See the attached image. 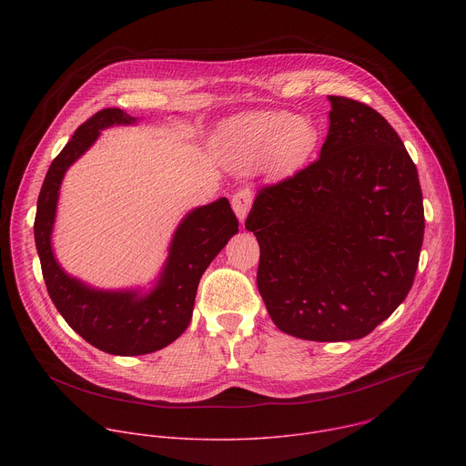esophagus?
Masks as SVG:
<instances>
[{"mask_svg":"<svg viewBox=\"0 0 466 466\" xmlns=\"http://www.w3.org/2000/svg\"><path fill=\"white\" fill-rule=\"evenodd\" d=\"M232 208L238 216V219L243 223L247 214H248V208L252 205V189L250 187H239L234 195H232Z\"/></svg>","mask_w":466,"mask_h":466,"instance_id":"1","label":"esophagus"}]
</instances>
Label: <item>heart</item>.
Listing matches in <instances>:
<instances>
[{
    "mask_svg": "<svg viewBox=\"0 0 466 466\" xmlns=\"http://www.w3.org/2000/svg\"><path fill=\"white\" fill-rule=\"evenodd\" d=\"M317 144V130L306 117L289 112H248L221 127L219 149L234 169L268 164L277 169L304 162Z\"/></svg>",
    "mask_w": 466,
    "mask_h": 466,
    "instance_id": "heart-1",
    "label": "heart"
}]
</instances>
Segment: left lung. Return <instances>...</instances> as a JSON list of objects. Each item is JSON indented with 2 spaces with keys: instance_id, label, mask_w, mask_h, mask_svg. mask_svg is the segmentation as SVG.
I'll return each instance as SVG.
<instances>
[{
  "instance_id": "1",
  "label": "left lung",
  "mask_w": 466,
  "mask_h": 466,
  "mask_svg": "<svg viewBox=\"0 0 466 466\" xmlns=\"http://www.w3.org/2000/svg\"><path fill=\"white\" fill-rule=\"evenodd\" d=\"M320 157L261 186L245 228L273 322L306 341L369 336L408 297L424 239L417 166L369 105L328 96Z\"/></svg>"
}]
</instances>
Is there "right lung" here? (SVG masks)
I'll use <instances>...</instances> for the list:
<instances>
[{"instance_id":"1","label":"right lung","mask_w":466,"mask_h":466,"mask_svg":"<svg viewBox=\"0 0 466 466\" xmlns=\"http://www.w3.org/2000/svg\"><path fill=\"white\" fill-rule=\"evenodd\" d=\"M132 121L135 117L121 108H103L88 117L51 162L35 218L36 250L55 308L85 341L116 356L157 352L182 334L191 320L198 280L239 225L225 197L187 214L175 232L158 286L147 297L96 291L66 275L53 258L49 241L62 177L96 142L101 128Z\"/></svg>"}]
</instances>
